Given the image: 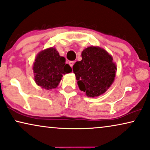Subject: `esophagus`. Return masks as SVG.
I'll return each instance as SVG.
<instances>
[{
	"label": "esophagus",
	"mask_w": 150,
	"mask_h": 150,
	"mask_svg": "<svg viewBox=\"0 0 150 150\" xmlns=\"http://www.w3.org/2000/svg\"><path fill=\"white\" fill-rule=\"evenodd\" d=\"M74 63H75V61H69V65H70V66L72 67V66L74 65Z\"/></svg>",
	"instance_id": "34e87169"
}]
</instances>
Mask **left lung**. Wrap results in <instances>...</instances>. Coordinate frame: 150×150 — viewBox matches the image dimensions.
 I'll return each mask as SVG.
<instances>
[{"mask_svg":"<svg viewBox=\"0 0 150 150\" xmlns=\"http://www.w3.org/2000/svg\"><path fill=\"white\" fill-rule=\"evenodd\" d=\"M82 60L73 65V71L81 91L89 97L104 93L112 85L116 65L108 53L99 47L91 46L82 52Z\"/></svg>","mask_w":150,"mask_h":150,"instance_id":"8db88e82","label":"left lung"}]
</instances>
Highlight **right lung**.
Instances as JSON below:
<instances>
[{
    "instance_id": "add662e5",
    "label": "right lung",
    "mask_w": 150,
    "mask_h": 150,
    "mask_svg": "<svg viewBox=\"0 0 150 150\" xmlns=\"http://www.w3.org/2000/svg\"><path fill=\"white\" fill-rule=\"evenodd\" d=\"M71 71V67L65 63V57H61L53 48L39 53L33 64L35 81L39 86L48 90L56 88L63 74Z\"/></svg>"
}]
</instances>
